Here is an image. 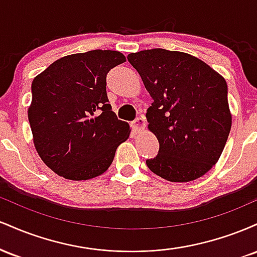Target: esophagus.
Returning a JSON list of instances; mask_svg holds the SVG:
<instances>
[{
	"label": "esophagus",
	"instance_id": "obj_1",
	"mask_svg": "<svg viewBox=\"0 0 257 257\" xmlns=\"http://www.w3.org/2000/svg\"><path fill=\"white\" fill-rule=\"evenodd\" d=\"M132 125L135 132H141L146 126V118L144 116H139L135 118L134 122L132 123Z\"/></svg>",
	"mask_w": 257,
	"mask_h": 257
}]
</instances>
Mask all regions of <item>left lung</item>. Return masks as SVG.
Wrapping results in <instances>:
<instances>
[{"mask_svg":"<svg viewBox=\"0 0 257 257\" xmlns=\"http://www.w3.org/2000/svg\"><path fill=\"white\" fill-rule=\"evenodd\" d=\"M153 98L149 129L159 151L150 170L172 182H188L219 161L232 125L225 78L187 53L147 49L128 55Z\"/></svg>","mask_w":257,"mask_h":257,"instance_id":"obj_1","label":"left lung"}]
</instances>
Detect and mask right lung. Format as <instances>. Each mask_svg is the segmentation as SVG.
<instances>
[{"label":"right lung","mask_w":257,"mask_h":257,"mask_svg":"<svg viewBox=\"0 0 257 257\" xmlns=\"http://www.w3.org/2000/svg\"><path fill=\"white\" fill-rule=\"evenodd\" d=\"M125 57L89 51L54 61L32 81L28 116L36 151L47 167L69 180H88L108 169L129 124L111 111L106 76Z\"/></svg>","instance_id":"right-lung-1"}]
</instances>
